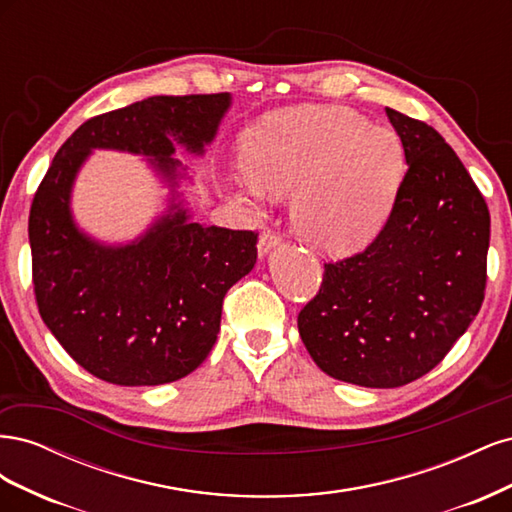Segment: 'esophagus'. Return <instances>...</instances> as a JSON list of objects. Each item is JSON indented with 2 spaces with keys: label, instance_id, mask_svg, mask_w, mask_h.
<instances>
[{
  "label": "esophagus",
  "instance_id": "34e87169",
  "mask_svg": "<svg viewBox=\"0 0 512 512\" xmlns=\"http://www.w3.org/2000/svg\"><path fill=\"white\" fill-rule=\"evenodd\" d=\"M282 245V237L275 235V232H265V235H260L258 239V256L265 258L271 250H275V247Z\"/></svg>",
  "mask_w": 512,
  "mask_h": 512
}]
</instances>
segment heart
<instances>
[{
	"instance_id": "heart-1",
	"label": "heart",
	"mask_w": 512,
	"mask_h": 512,
	"mask_svg": "<svg viewBox=\"0 0 512 512\" xmlns=\"http://www.w3.org/2000/svg\"><path fill=\"white\" fill-rule=\"evenodd\" d=\"M239 196H292L297 235L329 256H350L389 220L406 177V149L389 128L348 108L275 113L247 130Z\"/></svg>"
}]
</instances>
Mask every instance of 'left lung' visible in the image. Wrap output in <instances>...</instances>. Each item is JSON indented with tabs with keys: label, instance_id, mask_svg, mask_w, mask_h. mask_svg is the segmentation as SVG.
Instances as JSON below:
<instances>
[{
	"label": "left lung",
	"instance_id": "obj_1",
	"mask_svg": "<svg viewBox=\"0 0 512 512\" xmlns=\"http://www.w3.org/2000/svg\"><path fill=\"white\" fill-rule=\"evenodd\" d=\"M408 173L363 254L324 265L299 314L314 363L335 380L395 389L425 376L468 331L485 297L489 209L466 166L423 121L386 108Z\"/></svg>",
	"mask_w": 512,
	"mask_h": 512
}]
</instances>
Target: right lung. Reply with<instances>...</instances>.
<instances>
[{"mask_svg": "<svg viewBox=\"0 0 512 512\" xmlns=\"http://www.w3.org/2000/svg\"><path fill=\"white\" fill-rule=\"evenodd\" d=\"M232 106L230 94L151 96L85 121L61 145L29 213L34 290L57 342L89 374L119 386L175 382L207 359L222 301L256 265L258 232L194 222L181 185ZM98 148L143 155L165 211L132 242L91 238L73 218L71 192Z\"/></svg>", "mask_w": 512, "mask_h": 512, "instance_id": "obj_1", "label": "right lung"}]
</instances>
